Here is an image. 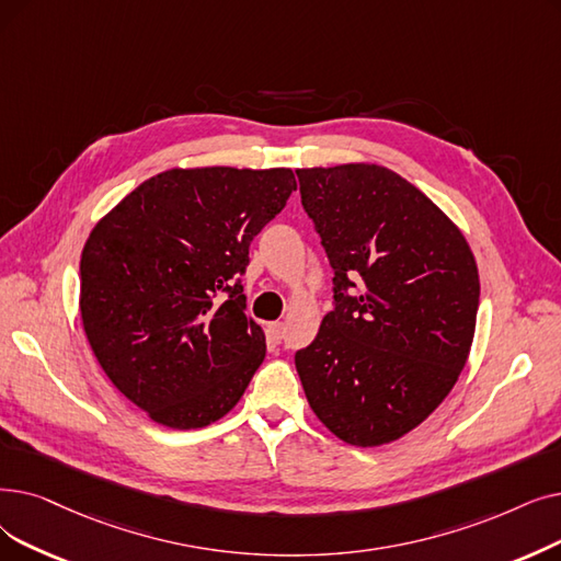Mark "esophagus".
<instances>
[{
    "instance_id": "obj_1",
    "label": "esophagus",
    "mask_w": 561,
    "mask_h": 561,
    "mask_svg": "<svg viewBox=\"0 0 561 561\" xmlns=\"http://www.w3.org/2000/svg\"><path fill=\"white\" fill-rule=\"evenodd\" d=\"M267 334H271V339L275 341V344H279L282 336H284V323L282 321L271 323V325H267Z\"/></svg>"
}]
</instances>
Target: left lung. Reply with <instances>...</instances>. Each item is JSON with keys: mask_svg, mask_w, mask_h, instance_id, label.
<instances>
[{"mask_svg": "<svg viewBox=\"0 0 561 561\" xmlns=\"http://www.w3.org/2000/svg\"><path fill=\"white\" fill-rule=\"evenodd\" d=\"M296 174L334 271V309L296 353L305 397L339 440L394 443L445 401L466 367L479 309L474 254L392 169L351 162Z\"/></svg>", "mask_w": 561, "mask_h": 561, "instance_id": "left-lung-1", "label": "left lung"}]
</instances>
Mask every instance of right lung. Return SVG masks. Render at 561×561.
Masks as SVG:
<instances>
[{"label": "right lung", "mask_w": 561, "mask_h": 561, "mask_svg": "<svg viewBox=\"0 0 561 561\" xmlns=\"http://www.w3.org/2000/svg\"><path fill=\"white\" fill-rule=\"evenodd\" d=\"M286 167L167 169L89 233L80 313L114 387L167 428H204L245 394L265 334L245 313L250 242L286 206Z\"/></svg>", "instance_id": "1"}]
</instances>
